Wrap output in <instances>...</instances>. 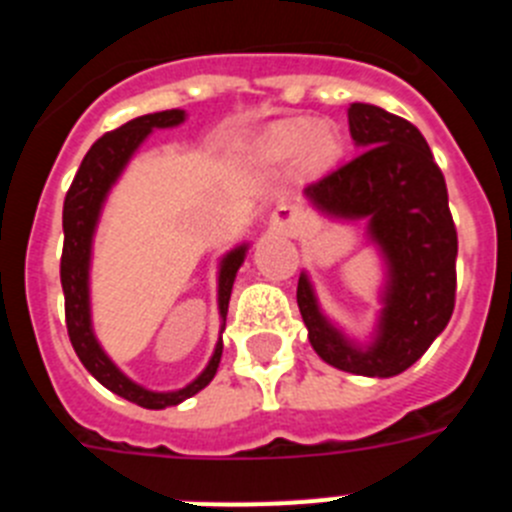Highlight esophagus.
I'll list each match as a JSON object with an SVG mask.
<instances>
[{"mask_svg":"<svg viewBox=\"0 0 512 512\" xmlns=\"http://www.w3.org/2000/svg\"><path fill=\"white\" fill-rule=\"evenodd\" d=\"M271 223L279 225V228H297L302 223V210L300 207H292V205H279L277 210L271 212Z\"/></svg>","mask_w":512,"mask_h":512,"instance_id":"1","label":"esophagus"}]
</instances>
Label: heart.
Segmentation results:
<instances>
[{
	"label": "heart",
	"mask_w": 512,
	"mask_h": 512,
	"mask_svg": "<svg viewBox=\"0 0 512 512\" xmlns=\"http://www.w3.org/2000/svg\"><path fill=\"white\" fill-rule=\"evenodd\" d=\"M259 153L266 161H292L300 156L310 169H325L338 156V140L330 130L315 128L307 120H287L259 140Z\"/></svg>",
	"instance_id": "b5f03b06"
}]
</instances>
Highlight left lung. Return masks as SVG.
<instances>
[{
    "label": "left lung",
    "mask_w": 512,
    "mask_h": 512,
    "mask_svg": "<svg viewBox=\"0 0 512 512\" xmlns=\"http://www.w3.org/2000/svg\"><path fill=\"white\" fill-rule=\"evenodd\" d=\"M348 130L359 156L307 184L305 194L325 215L369 220L366 233L387 264L377 336L366 348L348 341L320 312L307 274L297 282V305L325 364L361 377H395L428 351L451 320L456 225L441 169L413 122L354 102Z\"/></svg>",
    "instance_id": "left-lung-1"
}]
</instances>
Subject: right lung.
<instances>
[{"label": "right lung", "mask_w": 512, "mask_h": 512, "mask_svg": "<svg viewBox=\"0 0 512 512\" xmlns=\"http://www.w3.org/2000/svg\"><path fill=\"white\" fill-rule=\"evenodd\" d=\"M184 110H164L153 112V115L135 117V120L125 122L122 128L104 133L102 138L89 148V153L81 161L79 171H76L74 182H71L66 200H63V253H61V287L63 300H66V328H69L71 346H74L76 356L81 364L87 366V372L104 384L107 390L115 395L125 397V400L135 402L140 408L148 410H164L171 405H179L187 397L197 395L205 390L207 384L215 377L217 366H220V356H223V338L217 341L215 354H212L210 364L205 366V372L187 384L184 390L176 392H151L146 387L135 384L125 374L117 369L110 361V356L104 354L99 346L97 336L92 330V310H89V264H92V238L97 230L99 212H102L104 200L110 194L112 184L117 182V176L128 166L133 153L138 146L151 135L153 128H174L179 122H184ZM246 243L225 256L220 261V277H217V307H220V318L225 320L228 315L230 292H233L235 274L241 269L243 259H246ZM225 328V323H223ZM220 328V333H223Z\"/></svg>", "instance_id": "add662e5"}]
</instances>
